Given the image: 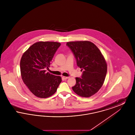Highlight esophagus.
I'll use <instances>...</instances> for the list:
<instances>
[{
	"label": "esophagus",
	"instance_id": "esophagus-1",
	"mask_svg": "<svg viewBox=\"0 0 135 135\" xmlns=\"http://www.w3.org/2000/svg\"><path fill=\"white\" fill-rule=\"evenodd\" d=\"M62 78L64 79H68L69 77H66V76H63Z\"/></svg>",
	"mask_w": 135,
	"mask_h": 135
}]
</instances>
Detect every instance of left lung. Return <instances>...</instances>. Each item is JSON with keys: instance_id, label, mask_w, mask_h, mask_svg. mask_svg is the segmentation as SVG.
Masks as SVG:
<instances>
[{"instance_id": "8db88e82", "label": "left lung", "mask_w": 135, "mask_h": 135, "mask_svg": "<svg viewBox=\"0 0 135 135\" xmlns=\"http://www.w3.org/2000/svg\"><path fill=\"white\" fill-rule=\"evenodd\" d=\"M73 53L77 65L83 71L81 78L76 77L72 90L79 96L90 97L103 85L107 65L98 47L89 41H70L66 44Z\"/></svg>"}]
</instances>
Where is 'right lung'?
<instances>
[{"label":"right lung","instance_id":"obj_1","mask_svg":"<svg viewBox=\"0 0 135 135\" xmlns=\"http://www.w3.org/2000/svg\"><path fill=\"white\" fill-rule=\"evenodd\" d=\"M61 45L57 42L39 41L32 45L23 55L20 61L22 79L35 96L46 98L57 91L62 81L60 76L49 72L55 52Z\"/></svg>","mask_w":135,"mask_h":135}]
</instances>
